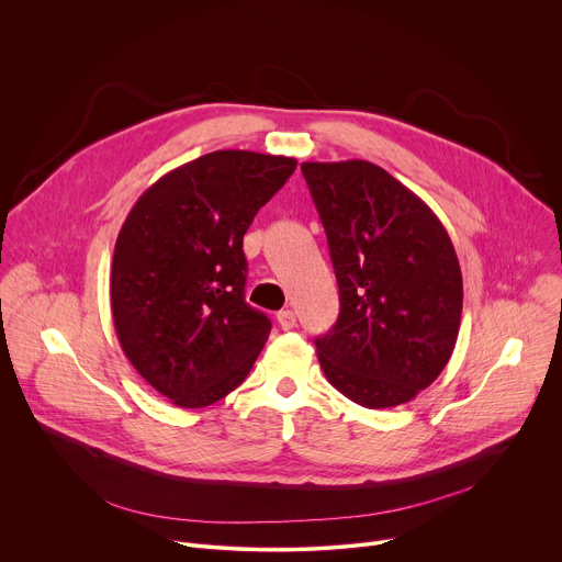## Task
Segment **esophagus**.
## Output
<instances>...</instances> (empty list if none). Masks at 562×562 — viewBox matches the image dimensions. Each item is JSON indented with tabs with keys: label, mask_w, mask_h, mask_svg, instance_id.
<instances>
[{
	"label": "esophagus",
	"mask_w": 562,
	"mask_h": 562,
	"mask_svg": "<svg viewBox=\"0 0 562 562\" xmlns=\"http://www.w3.org/2000/svg\"><path fill=\"white\" fill-rule=\"evenodd\" d=\"M278 325H280L284 331L293 329V327H295V313H293L291 308L280 311V313H278Z\"/></svg>",
	"instance_id": "obj_1"
}]
</instances>
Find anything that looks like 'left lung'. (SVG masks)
Wrapping results in <instances>:
<instances>
[{
    "mask_svg": "<svg viewBox=\"0 0 562 562\" xmlns=\"http://www.w3.org/2000/svg\"><path fill=\"white\" fill-rule=\"evenodd\" d=\"M340 289L338 323L315 338L327 380L367 409L405 405L447 367L462 273L438 215L384 169L304 162Z\"/></svg>",
    "mask_w": 562,
    "mask_h": 562,
    "instance_id": "1",
    "label": "left lung"
}]
</instances>
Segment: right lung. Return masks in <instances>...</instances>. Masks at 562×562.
Returning <instances> with one entry per match:
<instances>
[{
	"instance_id": "obj_1",
	"label": "right lung",
	"mask_w": 562,
	"mask_h": 562,
	"mask_svg": "<svg viewBox=\"0 0 562 562\" xmlns=\"http://www.w3.org/2000/svg\"><path fill=\"white\" fill-rule=\"evenodd\" d=\"M297 159L213 150L150 184L113 254L115 334L135 371L182 409L209 407L249 375L271 319L247 304L243 239Z\"/></svg>"
}]
</instances>
